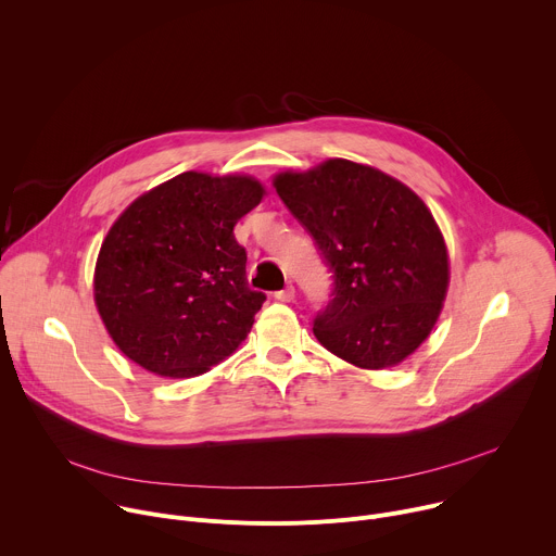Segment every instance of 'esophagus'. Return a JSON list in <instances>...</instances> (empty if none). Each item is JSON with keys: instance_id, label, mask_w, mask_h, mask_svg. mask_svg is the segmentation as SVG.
Instances as JSON below:
<instances>
[{"instance_id": "1", "label": "esophagus", "mask_w": 556, "mask_h": 556, "mask_svg": "<svg viewBox=\"0 0 556 556\" xmlns=\"http://www.w3.org/2000/svg\"><path fill=\"white\" fill-rule=\"evenodd\" d=\"M275 299H277V301H283V303L292 301V299H294V286H286L283 290L275 292Z\"/></svg>"}]
</instances>
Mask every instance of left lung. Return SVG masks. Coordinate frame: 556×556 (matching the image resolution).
Here are the masks:
<instances>
[{"mask_svg":"<svg viewBox=\"0 0 556 556\" xmlns=\"http://www.w3.org/2000/svg\"><path fill=\"white\" fill-rule=\"evenodd\" d=\"M275 189L332 273V299L314 316L319 343L363 369L399 365L416 352L448 288L444 237L425 202L343 157L279 174Z\"/></svg>","mask_w":556,"mask_h":556,"instance_id":"obj_1","label":"left lung"}]
</instances>
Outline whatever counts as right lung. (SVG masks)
I'll use <instances>...</instances> for the list:
<instances>
[{"mask_svg":"<svg viewBox=\"0 0 556 556\" xmlns=\"http://www.w3.org/2000/svg\"><path fill=\"white\" fill-rule=\"evenodd\" d=\"M262 198L249 176L187 172L123 211L97 260L94 301L127 358L191 378L247 339L266 294L249 288L232 228Z\"/></svg>","mask_w":556,"mask_h":556,"instance_id":"1","label":"right lung"}]
</instances>
